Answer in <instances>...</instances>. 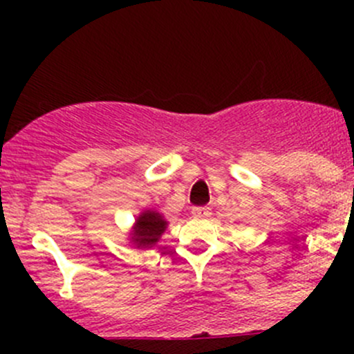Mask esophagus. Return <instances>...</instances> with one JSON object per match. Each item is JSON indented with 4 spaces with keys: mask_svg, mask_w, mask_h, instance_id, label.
<instances>
[{
    "mask_svg": "<svg viewBox=\"0 0 354 354\" xmlns=\"http://www.w3.org/2000/svg\"><path fill=\"white\" fill-rule=\"evenodd\" d=\"M192 214H194V217H197V219H207V217L210 216V210L207 209V207H195V209L192 210Z\"/></svg>",
    "mask_w": 354,
    "mask_h": 354,
    "instance_id": "34e87169",
    "label": "esophagus"
}]
</instances>
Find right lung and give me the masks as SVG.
<instances>
[{
	"mask_svg": "<svg viewBox=\"0 0 354 354\" xmlns=\"http://www.w3.org/2000/svg\"><path fill=\"white\" fill-rule=\"evenodd\" d=\"M166 227L167 221L162 214L154 209H145L135 219V224L128 233V241L138 250L152 248L160 240Z\"/></svg>",
	"mask_w": 354,
	"mask_h": 354,
	"instance_id": "right-lung-1",
	"label": "right lung"
}]
</instances>
